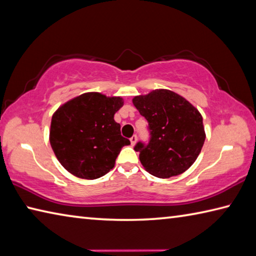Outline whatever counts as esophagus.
Listing matches in <instances>:
<instances>
[{
    "instance_id": "34e87169",
    "label": "esophagus",
    "mask_w": 256,
    "mask_h": 256,
    "mask_svg": "<svg viewBox=\"0 0 256 256\" xmlns=\"http://www.w3.org/2000/svg\"><path fill=\"white\" fill-rule=\"evenodd\" d=\"M137 142V134H132V137H130V142H132V144L134 146V144H136Z\"/></svg>"
}]
</instances>
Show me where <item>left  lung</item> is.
Segmentation results:
<instances>
[{"instance_id": "left-lung-1", "label": "left lung", "mask_w": 256, "mask_h": 256, "mask_svg": "<svg viewBox=\"0 0 256 256\" xmlns=\"http://www.w3.org/2000/svg\"><path fill=\"white\" fill-rule=\"evenodd\" d=\"M132 102L148 122V142L140 140L134 147L144 170L159 178L187 170L205 142L198 110L180 94L165 89L138 96Z\"/></svg>"}]
</instances>
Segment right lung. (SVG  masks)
I'll use <instances>...</instances> for the list:
<instances>
[{
  "instance_id": "add662e5",
  "label": "right lung",
  "mask_w": 256,
  "mask_h": 256,
  "mask_svg": "<svg viewBox=\"0 0 256 256\" xmlns=\"http://www.w3.org/2000/svg\"><path fill=\"white\" fill-rule=\"evenodd\" d=\"M120 97L84 94L56 110L51 120L50 144L66 170L84 180H96L112 170L124 146L114 116L122 107Z\"/></svg>"
}]
</instances>
